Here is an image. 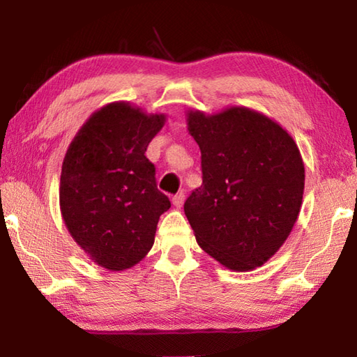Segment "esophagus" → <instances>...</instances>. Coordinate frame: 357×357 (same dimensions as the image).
<instances>
[{"mask_svg":"<svg viewBox=\"0 0 357 357\" xmlns=\"http://www.w3.org/2000/svg\"><path fill=\"white\" fill-rule=\"evenodd\" d=\"M184 198H185L184 192H179L178 195H174V196H173V199H172L173 206L176 207V208H181V207H183V204H184Z\"/></svg>","mask_w":357,"mask_h":357,"instance_id":"obj_1","label":"esophagus"}]
</instances>
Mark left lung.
<instances>
[{
    "mask_svg": "<svg viewBox=\"0 0 357 357\" xmlns=\"http://www.w3.org/2000/svg\"><path fill=\"white\" fill-rule=\"evenodd\" d=\"M201 149L202 185L184 204L199 247L233 271L261 267L298 221L305 169L298 144L248 107L187 112Z\"/></svg>",
    "mask_w": 357,
    "mask_h": 357,
    "instance_id": "1",
    "label": "left lung"
}]
</instances>
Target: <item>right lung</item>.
<instances>
[{"mask_svg": "<svg viewBox=\"0 0 357 357\" xmlns=\"http://www.w3.org/2000/svg\"><path fill=\"white\" fill-rule=\"evenodd\" d=\"M164 124V113L110 102L90 115L67 149L59 208L70 236L102 268L123 271L142 261L159 216L170 208L146 158Z\"/></svg>", "mask_w": 357, "mask_h": 357, "instance_id": "1", "label": "right lung"}]
</instances>
